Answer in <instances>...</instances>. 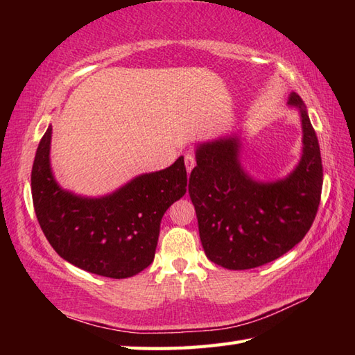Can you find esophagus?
I'll list each match as a JSON object with an SVG mask.
<instances>
[{
  "label": "esophagus",
  "mask_w": 355,
  "mask_h": 355,
  "mask_svg": "<svg viewBox=\"0 0 355 355\" xmlns=\"http://www.w3.org/2000/svg\"><path fill=\"white\" fill-rule=\"evenodd\" d=\"M184 163H186L187 172H191L195 168V164H197V162H195V155L192 153H187L184 157Z\"/></svg>",
  "instance_id": "1"
}]
</instances>
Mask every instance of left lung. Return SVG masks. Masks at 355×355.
Here are the masks:
<instances>
[{"mask_svg": "<svg viewBox=\"0 0 355 355\" xmlns=\"http://www.w3.org/2000/svg\"><path fill=\"white\" fill-rule=\"evenodd\" d=\"M288 107L302 122V157L288 175L258 182L239 162V135L200 143L191 172L195 206L207 258L229 270H248L281 258L304 239L318 214L323 169L320 148L304 101L291 93Z\"/></svg>", "mask_w": 355, "mask_h": 355, "instance_id": "obj_1", "label": "left lung"}]
</instances>
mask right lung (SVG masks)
I'll return each instance as SVG.
<instances>
[{
	"instance_id": "right-lung-1",
	"label": "right lung",
	"mask_w": 355,
	"mask_h": 355,
	"mask_svg": "<svg viewBox=\"0 0 355 355\" xmlns=\"http://www.w3.org/2000/svg\"><path fill=\"white\" fill-rule=\"evenodd\" d=\"M51 126L36 149L32 197L45 238L62 259L89 273L125 279L154 261L166 210L186 193L183 157L141 173L112 193L80 197L62 189L50 166Z\"/></svg>"
}]
</instances>
